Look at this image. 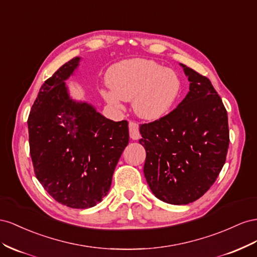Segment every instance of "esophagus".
Segmentation results:
<instances>
[{
  "label": "esophagus",
  "mask_w": 257,
  "mask_h": 257,
  "mask_svg": "<svg viewBox=\"0 0 257 257\" xmlns=\"http://www.w3.org/2000/svg\"><path fill=\"white\" fill-rule=\"evenodd\" d=\"M129 134H130V138L133 140H139L141 138L140 135V130H139V124L135 121H130L129 122Z\"/></svg>",
  "instance_id": "1"
}]
</instances>
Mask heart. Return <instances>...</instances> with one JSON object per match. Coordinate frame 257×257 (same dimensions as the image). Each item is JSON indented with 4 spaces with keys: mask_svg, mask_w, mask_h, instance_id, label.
I'll return each mask as SVG.
<instances>
[{
    "mask_svg": "<svg viewBox=\"0 0 257 257\" xmlns=\"http://www.w3.org/2000/svg\"><path fill=\"white\" fill-rule=\"evenodd\" d=\"M112 91L102 90L109 105L121 108V100H133L138 116L156 120L170 112L181 90L179 76L159 63L135 58L114 64L106 75Z\"/></svg>",
    "mask_w": 257,
    "mask_h": 257,
    "instance_id": "obj_1",
    "label": "heart"
}]
</instances>
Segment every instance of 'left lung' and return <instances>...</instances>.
I'll return each mask as SVG.
<instances>
[{
	"label": "left lung",
	"instance_id": "8db88e82",
	"mask_svg": "<svg viewBox=\"0 0 257 257\" xmlns=\"http://www.w3.org/2000/svg\"><path fill=\"white\" fill-rule=\"evenodd\" d=\"M186 97L168 115L140 124L144 175L158 199L193 202L213 185L229 145L227 111L210 79L184 64Z\"/></svg>",
	"mask_w": 257,
	"mask_h": 257
}]
</instances>
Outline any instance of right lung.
<instances>
[{
  "instance_id": "obj_1",
  "label": "right lung",
  "mask_w": 257,
  "mask_h": 257,
  "mask_svg": "<svg viewBox=\"0 0 257 257\" xmlns=\"http://www.w3.org/2000/svg\"><path fill=\"white\" fill-rule=\"evenodd\" d=\"M79 60L64 63L42 85L28 128L36 179L56 201L87 209L107 195L129 129L127 120L107 119L91 104L70 98L64 80Z\"/></svg>"
}]
</instances>
